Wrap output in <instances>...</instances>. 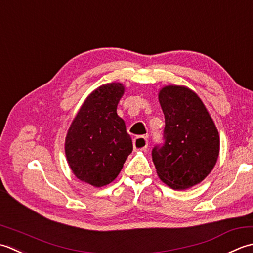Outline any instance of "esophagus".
I'll list each match as a JSON object with an SVG mask.
<instances>
[{
  "instance_id": "34e87169",
  "label": "esophagus",
  "mask_w": 253,
  "mask_h": 253,
  "mask_svg": "<svg viewBox=\"0 0 253 253\" xmlns=\"http://www.w3.org/2000/svg\"><path fill=\"white\" fill-rule=\"evenodd\" d=\"M148 145V141L145 136H136L133 140V146L135 151H140V149H145Z\"/></svg>"
}]
</instances>
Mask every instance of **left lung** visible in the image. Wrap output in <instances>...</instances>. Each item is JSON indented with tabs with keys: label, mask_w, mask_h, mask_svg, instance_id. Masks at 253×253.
<instances>
[{
	"label": "left lung",
	"mask_w": 253,
	"mask_h": 253,
	"mask_svg": "<svg viewBox=\"0 0 253 253\" xmlns=\"http://www.w3.org/2000/svg\"><path fill=\"white\" fill-rule=\"evenodd\" d=\"M158 99L165 116V142L153 148V163L164 183L189 189L203 181L217 162L218 131L202 100L188 87L165 86Z\"/></svg>",
	"instance_id": "8db88e82"
}]
</instances>
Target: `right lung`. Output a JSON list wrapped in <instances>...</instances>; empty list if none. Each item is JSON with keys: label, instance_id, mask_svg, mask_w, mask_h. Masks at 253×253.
Here are the masks:
<instances>
[{"label": "right lung", "instance_id": "add662e5", "mask_svg": "<svg viewBox=\"0 0 253 253\" xmlns=\"http://www.w3.org/2000/svg\"><path fill=\"white\" fill-rule=\"evenodd\" d=\"M120 83L98 87L86 98L69 128L65 155L81 181L100 188L115 180L133 151L126 123L117 113Z\"/></svg>", "mask_w": 253, "mask_h": 253}]
</instances>
